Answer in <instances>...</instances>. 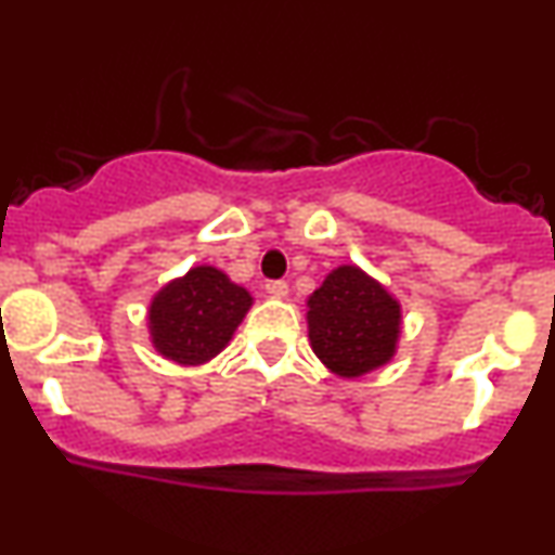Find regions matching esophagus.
Segmentation results:
<instances>
[{
	"instance_id": "esophagus-1",
	"label": "esophagus",
	"mask_w": 555,
	"mask_h": 555,
	"mask_svg": "<svg viewBox=\"0 0 555 555\" xmlns=\"http://www.w3.org/2000/svg\"><path fill=\"white\" fill-rule=\"evenodd\" d=\"M266 289H269V295H273V297L289 295V284H286V282H269V284H266Z\"/></svg>"
}]
</instances>
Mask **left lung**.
I'll use <instances>...</instances> for the list:
<instances>
[{"mask_svg": "<svg viewBox=\"0 0 555 555\" xmlns=\"http://www.w3.org/2000/svg\"><path fill=\"white\" fill-rule=\"evenodd\" d=\"M308 308L313 352L341 378H360L393 358L399 302L358 266L331 271L310 295Z\"/></svg>", "mask_w": 555, "mask_h": 555, "instance_id": "1", "label": "left lung"}]
</instances>
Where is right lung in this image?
<instances>
[{
  "label": "right lung",
  "mask_w": 555,
  "mask_h": 555,
  "mask_svg": "<svg viewBox=\"0 0 555 555\" xmlns=\"http://www.w3.org/2000/svg\"><path fill=\"white\" fill-rule=\"evenodd\" d=\"M250 292L214 266H197L154 297L149 326L154 347L180 365L216 358L250 310Z\"/></svg>",
  "instance_id": "add662e5"
}]
</instances>
